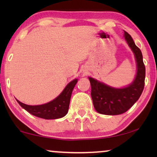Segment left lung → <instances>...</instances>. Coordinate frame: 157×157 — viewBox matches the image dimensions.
<instances>
[{"instance_id": "8db88e82", "label": "left lung", "mask_w": 157, "mask_h": 157, "mask_svg": "<svg viewBox=\"0 0 157 157\" xmlns=\"http://www.w3.org/2000/svg\"><path fill=\"white\" fill-rule=\"evenodd\" d=\"M124 38L134 53L137 63L136 78L132 84L124 89H114L90 78L94 106L96 111L106 115H119L127 111L140 97L144 87L146 69L142 53L127 32Z\"/></svg>"}]
</instances>
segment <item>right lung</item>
<instances>
[{
	"mask_svg": "<svg viewBox=\"0 0 157 157\" xmlns=\"http://www.w3.org/2000/svg\"><path fill=\"white\" fill-rule=\"evenodd\" d=\"M77 81V79L71 81L57 98L47 104L38 106H29L16 100L22 108L32 115L45 119H59L63 117L68 113L71 96Z\"/></svg>",
	"mask_w": 157,
	"mask_h": 157,
	"instance_id": "add662e5",
	"label": "right lung"
}]
</instances>
